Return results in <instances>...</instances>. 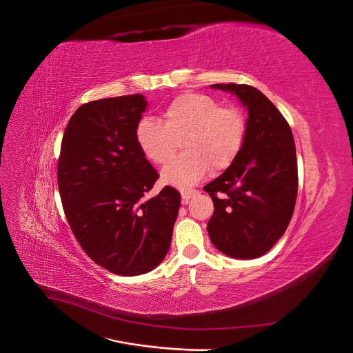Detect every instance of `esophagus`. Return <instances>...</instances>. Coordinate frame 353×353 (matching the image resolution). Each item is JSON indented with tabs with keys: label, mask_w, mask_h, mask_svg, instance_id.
Instances as JSON below:
<instances>
[{
	"label": "esophagus",
	"mask_w": 353,
	"mask_h": 353,
	"mask_svg": "<svg viewBox=\"0 0 353 353\" xmlns=\"http://www.w3.org/2000/svg\"><path fill=\"white\" fill-rule=\"evenodd\" d=\"M197 194V191L196 190H181V197H183V203H188V200L191 199V197H194Z\"/></svg>",
	"instance_id": "1"
}]
</instances>
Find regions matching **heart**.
Masks as SVG:
<instances>
[{
  "label": "heart",
  "instance_id": "obj_1",
  "mask_svg": "<svg viewBox=\"0 0 353 353\" xmlns=\"http://www.w3.org/2000/svg\"><path fill=\"white\" fill-rule=\"evenodd\" d=\"M248 122L234 108H222L205 94L179 95L160 116V122L143 119L137 125L135 143L152 163L163 165L181 143L184 153L162 169L165 184L187 188L196 184L210 169L221 172L240 154Z\"/></svg>",
  "mask_w": 353,
  "mask_h": 353
}]
</instances>
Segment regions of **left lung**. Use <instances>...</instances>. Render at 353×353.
<instances>
[{"mask_svg":"<svg viewBox=\"0 0 353 353\" xmlns=\"http://www.w3.org/2000/svg\"><path fill=\"white\" fill-rule=\"evenodd\" d=\"M212 90L236 95L248 110L243 148L225 172L209 183L213 215L210 241L234 259H254L281 239L297 197L294 138L279 109L250 85L215 83ZM224 196L218 198L216 194Z\"/></svg>","mask_w":353,"mask_h":353,"instance_id":"left-lung-1","label":"left lung"}]
</instances>
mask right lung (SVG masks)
Wrapping results in <instances>:
<instances>
[{
    "label": "right lung",
    "mask_w": 353,
    "mask_h": 353,
    "mask_svg": "<svg viewBox=\"0 0 353 353\" xmlns=\"http://www.w3.org/2000/svg\"><path fill=\"white\" fill-rule=\"evenodd\" d=\"M147 105L141 94L82 104L63 134L57 181L68 222L85 253L116 275L165 259L181 205L168 185L147 197L159 178L135 143Z\"/></svg>",
    "instance_id": "right-lung-1"
}]
</instances>
